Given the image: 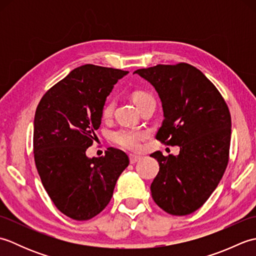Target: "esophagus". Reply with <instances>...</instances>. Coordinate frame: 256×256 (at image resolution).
<instances>
[{
    "instance_id": "esophagus-1",
    "label": "esophagus",
    "mask_w": 256,
    "mask_h": 256,
    "mask_svg": "<svg viewBox=\"0 0 256 256\" xmlns=\"http://www.w3.org/2000/svg\"><path fill=\"white\" fill-rule=\"evenodd\" d=\"M140 160V156L133 155V154L130 155V162H131V164H135V162H138Z\"/></svg>"
}]
</instances>
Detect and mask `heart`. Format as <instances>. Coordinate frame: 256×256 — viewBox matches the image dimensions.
Here are the masks:
<instances>
[{"instance_id": "b5f03b06", "label": "heart", "mask_w": 256, "mask_h": 256, "mask_svg": "<svg viewBox=\"0 0 256 256\" xmlns=\"http://www.w3.org/2000/svg\"><path fill=\"white\" fill-rule=\"evenodd\" d=\"M133 100L136 103L138 106H142L144 103L153 100L148 92L144 91H136L133 94ZM114 102L112 100L108 101L106 103L104 108H103V116L108 118L110 116L113 112ZM146 138V133L143 131H138V130H130V128H122L118 130L113 134V140L122 148L130 150H136L140 148V143L143 142Z\"/></svg>"}]
</instances>
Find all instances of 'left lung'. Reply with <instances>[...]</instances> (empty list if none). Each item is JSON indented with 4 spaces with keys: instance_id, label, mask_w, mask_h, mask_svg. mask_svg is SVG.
<instances>
[{
    "instance_id": "1",
    "label": "left lung",
    "mask_w": 256,
    "mask_h": 256,
    "mask_svg": "<svg viewBox=\"0 0 256 256\" xmlns=\"http://www.w3.org/2000/svg\"><path fill=\"white\" fill-rule=\"evenodd\" d=\"M138 74L154 86L164 121L156 138L179 146L176 156L157 150L160 172L150 184L156 204L174 216L202 206L218 186L229 160L231 116L220 92L188 64H157Z\"/></svg>"
}]
</instances>
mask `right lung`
<instances>
[{"label":"right lung","mask_w":256,"mask_h":256,"mask_svg":"<svg viewBox=\"0 0 256 256\" xmlns=\"http://www.w3.org/2000/svg\"><path fill=\"white\" fill-rule=\"evenodd\" d=\"M128 74L84 64L48 90L36 108V168L52 202L74 220H89L100 214L128 166V155L113 148L100 158L86 154L101 124L106 96Z\"/></svg>","instance_id":"add662e5"}]
</instances>
